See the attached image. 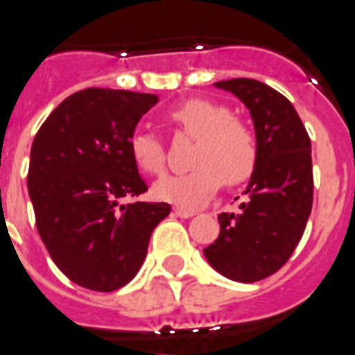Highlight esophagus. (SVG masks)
I'll use <instances>...</instances> for the list:
<instances>
[{
  "mask_svg": "<svg viewBox=\"0 0 355 355\" xmlns=\"http://www.w3.org/2000/svg\"><path fill=\"white\" fill-rule=\"evenodd\" d=\"M174 213L180 216V218H191V216L196 215L192 209H185V207H174Z\"/></svg>",
  "mask_w": 355,
  "mask_h": 355,
  "instance_id": "1",
  "label": "esophagus"
}]
</instances>
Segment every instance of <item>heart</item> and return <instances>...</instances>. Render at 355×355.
<instances>
[{"label": "heart", "mask_w": 355, "mask_h": 355, "mask_svg": "<svg viewBox=\"0 0 355 355\" xmlns=\"http://www.w3.org/2000/svg\"><path fill=\"white\" fill-rule=\"evenodd\" d=\"M172 122L181 131L196 137L187 174L164 175L155 181L152 194L155 200L181 207H202L226 181L241 185L248 181L257 166V142L254 133L232 111L209 100H189L170 112ZM129 153L135 164L146 174L164 170V150L161 140L146 129H137L129 139Z\"/></svg>", "instance_id": "heart-1"}]
</instances>
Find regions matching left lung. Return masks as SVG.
Here are the masks:
<instances>
[{"label": "left lung", "instance_id": "8db88e82", "mask_svg": "<svg viewBox=\"0 0 355 355\" xmlns=\"http://www.w3.org/2000/svg\"><path fill=\"white\" fill-rule=\"evenodd\" d=\"M215 87L250 111L257 166L237 211L218 215L220 235L203 255L222 276L254 283L279 270L304 235L313 205L311 140L293 103L268 85L241 78Z\"/></svg>", "mask_w": 355, "mask_h": 355}]
</instances>
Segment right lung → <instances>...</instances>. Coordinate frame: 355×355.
<instances>
[{
  "mask_svg": "<svg viewBox=\"0 0 355 355\" xmlns=\"http://www.w3.org/2000/svg\"><path fill=\"white\" fill-rule=\"evenodd\" d=\"M159 96L85 89L68 96L33 140L27 189L51 259L85 289L129 283L168 203H120L148 191L129 139Z\"/></svg>",
  "mask_w": 355,
  "mask_h": 355,
  "instance_id": "add662e5",
  "label": "right lung"
}]
</instances>
